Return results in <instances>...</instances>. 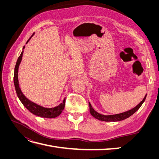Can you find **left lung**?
I'll return each instance as SVG.
<instances>
[{"label":"left lung","instance_id":"left-lung-1","mask_svg":"<svg viewBox=\"0 0 159 159\" xmlns=\"http://www.w3.org/2000/svg\"><path fill=\"white\" fill-rule=\"evenodd\" d=\"M147 97V94L145 95V98H143V99L141 101V102L139 103L137 106L134 107V108L130 109L129 111H127L125 112H123L121 113H119V114H115V115H102L98 112L96 111L91 106V103L89 102V111L91 115H92L93 117H94L95 119H97L98 120H100V121H122V120L125 119L130 116H131L133 114L135 113L141 107L142 104L145 102V100Z\"/></svg>","mask_w":159,"mask_h":159}]
</instances>
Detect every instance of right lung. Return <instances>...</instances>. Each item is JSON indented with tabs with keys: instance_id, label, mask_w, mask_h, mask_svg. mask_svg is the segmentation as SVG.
Wrapping results in <instances>:
<instances>
[{
	"instance_id": "1",
	"label": "right lung",
	"mask_w": 159,
	"mask_h": 159,
	"mask_svg": "<svg viewBox=\"0 0 159 159\" xmlns=\"http://www.w3.org/2000/svg\"><path fill=\"white\" fill-rule=\"evenodd\" d=\"M34 34V33L32 36L29 38V39H28L26 44L29 42V40L31 39V38L33 36ZM25 46L23 47L22 51L21 52L20 56L18 57L16 66H15V68H14V87H15L16 92L18 95V98H19V99H20L21 103L24 105V106H25L32 113H33L35 115H37V116L44 117V118H55L57 116H59V115L61 114V113L62 112V111H63V109H64L66 98H64L63 102H62L60 105H57V106H56L54 107H51V108H47V107H42L40 105H38L35 103L31 102V101L28 99L22 92L20 85H19L18 74V68L22 61V55H23L24 49H25Z\"/></svg>"
}]
</instances>
